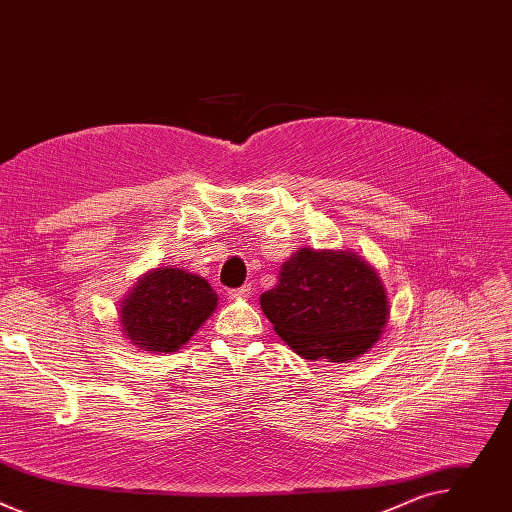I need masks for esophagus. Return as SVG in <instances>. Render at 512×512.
<instances>
[{
  "instance_id": "esophagus-1",
  "label": "esophagus",
  "mask_w": 512,
  "mask_h": 512,
  "mask_svg": "<svg viewBox=\"0 0 512 512\" xmlns=\"http://www.w3.org/2000/svg\"><path fill=\"white\" fill-rule=\"evenodd\" d=\"M251 296H253V287L251 285H243V287L227 291V298L229 300H245V298H251Z\"/></svg>"
}]
</instances>
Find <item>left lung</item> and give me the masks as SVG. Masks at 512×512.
Returning <instances> with one entry per match:
<instances>
[{
	"mask_svg": "<svg viewBox=\"0 0 512 512\" xmlns=\"http://www.w3.org/2000/svg\"><path fill=\"white\" fill-rule=\"evenodd\" d=\"M277 336L306 360L352 362L383 336L391 306L377 269L354 251L302 247L259 298Z\"/></svg>",
	"mask_w": 512,
	"mask_h": 512,
	"instance_id": "8db88e82",
	"label": "left lung"
}]
</instances>
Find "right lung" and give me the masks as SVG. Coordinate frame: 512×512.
<instances>
[{
  "label": "right lung",
  "mask_w": 512,
  "mask_h": 512,
  "mask_svg": "<svg viewBox=\"0 0 512 512\" xmlns=\"http://www.w3.org/2000/svg\"><path fill=\"white\" fill-rule=\"evenodd\" d=\"M210 283L186 269L156 267L143 273L119 308L123 338L137 350L178 352L216 310Z\"/></svg>",
  "instance_id": "right-lung-1"
}]
</instances>
